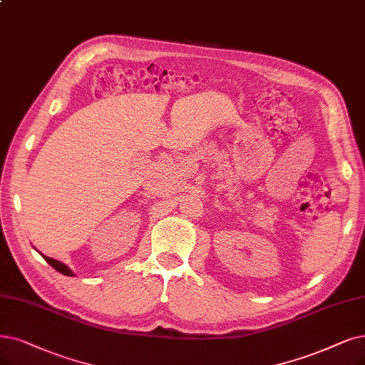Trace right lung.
I'll return each mask as SVG.
<instances>
[{"mask_svg": "<svg viewBox=\"0 0 365 365\" xmlns=\"http://www.w3.org/2000/svg\"><path fill=\"white\" fill-rule=\"evenodd\" d=\"M43 257H45V260L48 262V264H49L52 268H55L58 272H61V274L68 275V277L73 275V272H71L64 264H61V262H58V260H55V259H51V257H48V256H43Z\"/></svg>", "mask_w": 365, "mask_h": 365, "instance_id": "1", "label": "right lung"}]
</instances>
